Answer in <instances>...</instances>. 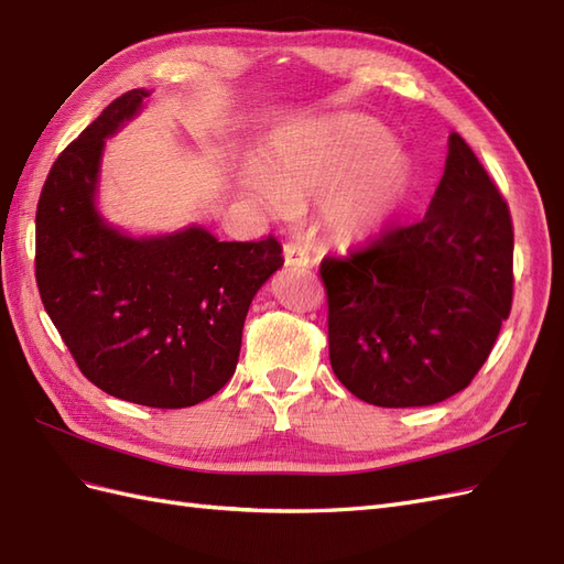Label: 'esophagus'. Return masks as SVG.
<instances>
[{"label":"esophagus","instance_id":"34e87169","mask_svg":"<svg viewBox=\"0 0 564 564\" xmlns=\"http://www.w3.org/2000/svg\"><path fill=\"white\" fill-rule=\"evenodd\" d=\"M283 257H285V267H310V254L297 242H285L283 245Z\"/></svg>","mask_w":564,"mask_h":564}]
</instances>
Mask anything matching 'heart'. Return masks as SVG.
Instances as JSON below:
<instances>
[{"instance_id": "b5f03b06", "label": "heart", "mask_w": 564, "mask_h": 564, "mask_svg": "<svg viewBox=\"0 0 564 564\" xmlns=\"http://www.w3.org/2000/svg\"><path fill=\"white\" fill-rule=\"evenodd\" d=\"M264 205L326 202V226L345 242L377 236L393 219L410 187V162L367 119H340L276 144L262 169Z\"/></svg>"}]
</instances>
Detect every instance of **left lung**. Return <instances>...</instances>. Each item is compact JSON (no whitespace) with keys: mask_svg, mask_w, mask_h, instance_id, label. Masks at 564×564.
Masks as SVG:
<instances>
[{"mask_svg":"<svg viewBox=\"0 0 564 564\" xmlns=\"http://www.w3.org/2000/svg\"><path fill=\"white\" fill-rule=\"evenodd\" d=\"M512 248L508 202L451 133L422 221L322 259L338 381L377 408H426L465 391L510 316Z\"/></svg>","mask_w":564,"mask_h":564,"instance_id":"1","label":"left lung"}]
</instances>
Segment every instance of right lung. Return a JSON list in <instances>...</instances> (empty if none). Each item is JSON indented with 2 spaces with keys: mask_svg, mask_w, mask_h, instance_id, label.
<instances>
[{
  "mask_svg": "<svg viewBox=\"0 0 564 564\" xmlns=\"http://www.w3.org/2000/svg\"><path fill=\"white\" fill-rule=\"evenodd\" d=\"M148 97L128 90L56 156L35 214V279L83 377L159 410L191 408L234 377L245 316L283 267L281 242H219L193 226L131 238L95 209L105 138Z\"/></svg>",
  "mask_w": 564,
  "mask_h": 564,
  "instance_id": "obj_1",
  "label": "right lung"
}]
</instances>
